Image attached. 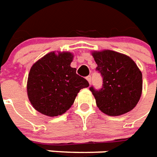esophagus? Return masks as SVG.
I'll list each match as a JSON object with an SVG mask.
<instances>
[{
  "instance_id": "1",
  "label": "esophagus",
  "mask_w": 157,
  "mask_h": 157,
  "mask_svg": "<svg viewBox=\"0 0 157 157\" xmlns=\"http://www.w3.org/2000/svg\"><path fill=\"white\" fill-rule=\"evenodd\" d=\"M86 80L88 81L89 83H91V75H89V76H87V77H86Z\"/></svg>"
}]
</instances>
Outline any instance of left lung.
<instances>
[{"label":"left lung","instance_id":"8db88e82","mask_svg":"<svg viewBox=\"0 0 157 157\" xmlns=\"http://www.w3.org/2000/svg\"><path fill=\"white\" fill-rule=\"evenodd\" d=\"M92 56L103 78L102 88L90 87L97 107L109 116L130 112L142 94V73L137 65L128 56L111 50L93 52Z\"/></svg>","mask_w":157,"mask_h":157}]
</instances>
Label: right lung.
<instances>
[{
    "label": "right lung",
    "instance_id": "add662e5",
    "mask_svg": "<svg viewBox=\"0 0 157 157\" xmlns=\"http://www.w3.org/2000/svg\"><path fill=\"white\" fill-rule=\"evenodd\" d=\"M72 53H48L31 66L27 79V96L38 112L56 117L66 113L81 89L88 82L72 68Z\"/></svg>",
    "mask_w": 157,
    "mask_h": 157
}]
</instances>
